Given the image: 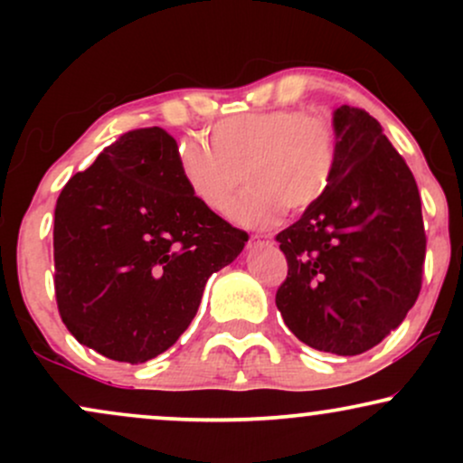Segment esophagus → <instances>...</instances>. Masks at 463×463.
Listing matches in <instances>:
<instances>
[{
    "instance_id": "esophagus-1",
    "label": "esophagus",
    "mask_w": 463,
    "mask_h": 463,
    "mask_svg": "<svg viewBox=\"0 0 463 463\" xmlns=\"http://www.w3.org/2000/svg\"><path fill=\"white\" fill-rule=\"evenodd\" d=\"M265 243H269V237H259V235H254V237H250L248 248H261V246H265Z\"/></svg>"
}]
</instances>
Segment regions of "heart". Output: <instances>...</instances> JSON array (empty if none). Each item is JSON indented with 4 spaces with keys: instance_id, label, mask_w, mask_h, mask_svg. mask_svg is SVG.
<instances>
[{
    "instance_id": "b5f03b06",
    "label": "heart",
    "mask_w": 463,
    "mask_h": 463,
    "mask_svg": "<svg viewBox=\"0 0 463 463\" xmlns=\"http://www.w3.org/2000/svg\"><path fill=\"white\" fill-rule=\"evenodd\" d=\"M178 167L195 200L231 220L263 228L283 211L302 213L322 200L337 169V137L331 121L298 110H254L224 117L211 128V143L189 137L178 146Z\"/></svg>"
}]
</instances>
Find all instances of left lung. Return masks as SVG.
I'll list each match as a JSON object with an SVG mask.
<instances>
[{"label":"left lung","instance_id":"8db88e82","mask_svg":"<svg viewBox=\"0 0 463 463\" xmlns=\"http://www.w3.org/2000/svg\"><path fill=\"white\" fill-rule=\"evenodd\" d=\"M333 128L331 187L276 235L289 265L276 307L302 344L353 357L405 320L420 294L427 237L416 180L379 121L344 104Z\"/></svg>","mask_w":463,"mask_h":463}]
</instances>
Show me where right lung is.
I'll return each mask as SVG.
<instances>
[{
    "mask_svg": "<svg viewBox=\"0 0 463 463\" xmlns=\"http://www.w3.org/2000/svg\"><path fill=\"white\" fill-rule=\"evenodd\" d=\"M246 241L191 195L167 130L126 132L58 195V311L84 346L146 364L187 331L209 276Z\"/></svg>",
    "mask_w": 463,
    "mask_h": 463,
    "instance_id": "right-lung-1",
    "label": "right lung"
}]
</instances>
